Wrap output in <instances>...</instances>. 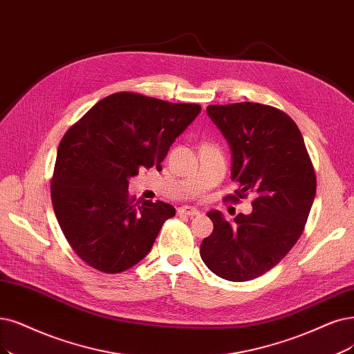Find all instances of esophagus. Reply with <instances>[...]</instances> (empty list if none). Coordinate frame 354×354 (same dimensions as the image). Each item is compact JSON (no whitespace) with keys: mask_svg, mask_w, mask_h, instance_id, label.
<instances>
[{"mask_svg":"<svg viewBox=\"0 0 354 354\" xmlns=\"http://www.w3.org/2000/svg\"><path fill=\"white\" fill-rule=\"evenodd\" d=\"M179 214H185V216H189V217H195V216H200V212L197 210V208L194 207H180L178 210Z\"/></svg>","mask_w":354,"mask_h":354,"instance_id":"esophagus-1","label":"esophagus"}]
</instances>
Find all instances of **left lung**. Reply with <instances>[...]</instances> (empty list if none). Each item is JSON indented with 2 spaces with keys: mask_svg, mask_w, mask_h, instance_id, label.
Segmentation results:
<instances>
[{
  "mask_svg": "<svg viewBox=\"0 0 354 354\" xmlns=\"http://www.w3.org/2000/svg\"><path fill=\"white\" fill-rule=\"evenodd\" d=\"M207 115L232 150L229 200L252 194L251 214L232 223L210 212L214 229L200 248L204 264L229 281H248L276 267L302 234L317 194V176L302 134L289 115L268 104H210Z\"/></svg>",
  "mask_w": 354,
  "mask_h": 354,
  "instance_id": "8db88e82",
  "label": "left lung"
}]
</instances>
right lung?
<instances>
[{"label": "right lung", "instance_id": "obj_1", "mask_svg": "<svg viewBox=\"0 0 354 354\" xmlns=\"http://www.w3.org/2000/svg\"><path fill=\"white\" fill-rule=\"evenodd\" d=\"M201 112L131 91L99 100L62 137L50 198L73 251L102 272H122L146 257L175 208L136 200L128 179L156 166Z\"/></svg>", "mask_w": 354, "mask_h": 354}]
</instances>
